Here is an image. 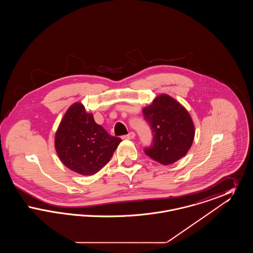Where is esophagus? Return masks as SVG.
I'll return each mask as SVG.
<instances>
[{"mask_svg": "<svg viewBox=\"0 0 253 253\" xmlns=\"http://www.w3.org/2000/svg\"><path fill=\"white\" fill-rule=\"evenodd\" d=\"M134 135H135V134H134V132H130L128 134L123 135V136H122V138H123V139H132V138L134 137Z\"/></svg>", "mask_w": 253, "mask_h": 253, "instance_id": "obj_1", "label": "esophagus"}]
</instances>
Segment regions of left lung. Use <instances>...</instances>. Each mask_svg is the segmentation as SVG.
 <instances>
[{
	"label": "left lung",
	"instance_id": "left-lung-1",
	"mask_svg": "<svg viewBox=\"0 0 253 253\" xmlns=\"http://www.w3.org/2000/svg\"><path fill=\"white\" fill-rule=\"evenodd\" d=\"M153 132V144L145 154L169 165L186 156L193 144L194 125L189 112L171 96L162 94L142 110Z\"/></svg>",
	"mask_w": 253,
	"mask_h": 253
}]
</instances>
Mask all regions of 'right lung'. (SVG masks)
<instances>
[{
    "label": "right lung",
    "mask_w": 253,
    "mask_h": 253,
    "mask_svg": "<svg viewBox=\"0 0 253 253\" xmlns=\"http://www.w3.org/2000/svg\"><path fill=\"white\" fill-rule=\"evenodd\" d=\"M96 124L84 106L74 103L66 111L55 135V148L60 161L73 171L93 175L103 168L121 143Z\"/></svg>",
    "instance_id": "1"
}]
</instances>
